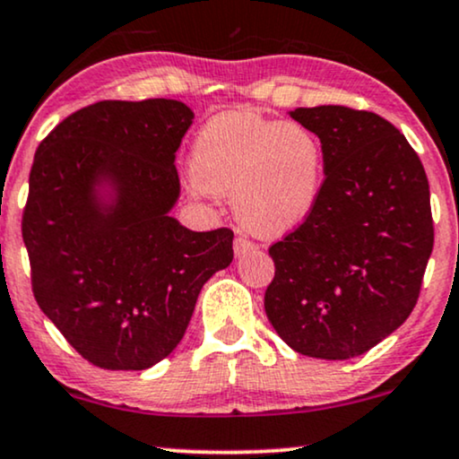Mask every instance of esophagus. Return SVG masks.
I'll return each mask as SVG.
<instances>
[{
  "label": "esophagus",
  "mask_w": 459,
  "mask_h": 459,
  "mask_svg": "<svg viewBox=\"0 0 459 459\" xmlns=\"http://www.w3.org/2000/svg\"><path fill=\"white\" fill-rule=\"evenodd\" d=\"M255 248H257V244H255L253 240H248L247 236H238L236 242H234V253L236 257H244L247 253H253Z\"/></svg>",
  "instance_id": "34e87169"
}]
</instances>
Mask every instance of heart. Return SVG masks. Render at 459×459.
<instances>
[{
  "label": "heart",
  "instance_id": "b5f03b06",
  "mask_svg": "<svg viewBox=\"0 0 459 459\" xmlns=\"http://www.w3.org/2000/svg\"><path fill=\"white\" fill-rule=\"evenodd\" d=\"M189 170L204 192L234 195L244 228L282 236L306 221L316 204L325 153L318 136L301 124L228 111L202 126Z\"/></svg>",
  "mask_w": 459,
  "mask_h": 459
}]
</instances>
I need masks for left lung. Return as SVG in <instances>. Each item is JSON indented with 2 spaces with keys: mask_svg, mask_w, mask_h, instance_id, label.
I'll return each mask as SVG.
<instances>
[{
  "mask_svg": "<svg viewBox=\"0 0 459 459\" xmlns=\"http://www.w3.org/2000/svg\"><path fill=\"white\" fill-rule=\"evenodd\" d=\"M290 117L318 134L325 181L306 221L270 247L265 314L295 352L354 359L418 303L434 244L428 177L377 113L320 105Z\"/></svg>",
  "mask_w": 459,
  "mask_h": 459,
  "instance_id": "1",
  "label": "left lung"
}]
</instances>
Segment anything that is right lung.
Wrapping results in <instances>:
<instances>
[{
  "instance_id": "right-lung-1",
  "label": "right lung",
  "mask_w": 459,
  "mask_h": 459,
  "mask_svg": "<svg viewBox=\"0 0 459 459\" xmlns=\"http://www.w3.org/2000/svg\"><path fill=\"white\" fill-rule=\"evenodd\" d=\"M194 113L172 99L99 100L35 152L22 211L31 289L71 348L107 371H143L186 335L234 231H192L169 215L175 152ZM109 182L117 198L98 200Z\"/></svg>"
}]
</instances>
